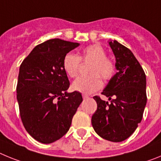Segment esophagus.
I'll use <instances>...</instances> for the list:
<instances>
[{
  "label": "esophagus",
  "mask_w": 161,
  "mask_h": 161,
  "mask_svg": "<svg viewBox=\"0 0 161 161\" xmlns=\"http://www.w3.org/2000/svg\"><path fill=\"white\" fill-rule=\"evenodd\" d=\"M82 97H83V99H87V98L89 97V95L85 94V93H83V94H82Z\"/></svg>",
  "instance_id": "esophagus-1"
}]
</instances>
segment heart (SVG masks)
Instances as JSON below:
<instances>
[{"mask_svg": "<svg viewBox=\"0 0 161 161\" xmlns=\"http://www.w3.org/2000/svg\"><path fill=\"white\" fill-rule=\"evenodd\" d=\"M81 60L90 64L88 66L89 75L80 76L72 83V89L82 93H93L100 89L102 81L109 80L115 74V64L106 57V52L100 44H92L82 50L80 55L68 53L63 59V68L68 76L75 78L78 75Z\"/></svg>", "mask_w": 161, "mask_h": 161, "instance_id": "heart-1", "label": "heart"}]
</instances>
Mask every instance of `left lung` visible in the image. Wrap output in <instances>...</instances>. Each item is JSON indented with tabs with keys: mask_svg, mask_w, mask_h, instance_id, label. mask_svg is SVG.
Returning a JSON list of instances; mask_svg holds the SVG:
<instances>
[{
	"mask_svg": "<svg viewBox=\"0 0 161 161\" xmlns=\"http://www.w3.org/2000/svg\"><path fill=\"white\" fill-rule=\"evenodd\" d=\"M118 72L109 80L102 94L110 103L94 96L97 108L92 125L103 139L122 142L130 137L142 120L147 103L146 75L130 49L116 40L109 41Z\"/></svg>",
	"mask_w": 161,
	"mask_h": 161,
	"instance_id": "obj_1",
	"label": "left lung"
}]
</instances>
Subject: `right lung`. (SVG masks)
<instances>
[{
	"mask_svg": "<svg viewBox=\"0 0 161 161\" xmlns=\"http://www.w3.org/2000/svg\"><path fill=\"white\" fill-rule=\"evenodd\" d=\"M80 44L49 39L32 50L20 66L17 100L26 131L37 141L51 143L63 137L83 101L69 88L63 59Z\"/></svg>",
	"mask_w": 161,
	"mask_h": 161,
	"instance_id": "obj_1",
	"label": "right lung"
}]
</instances>
